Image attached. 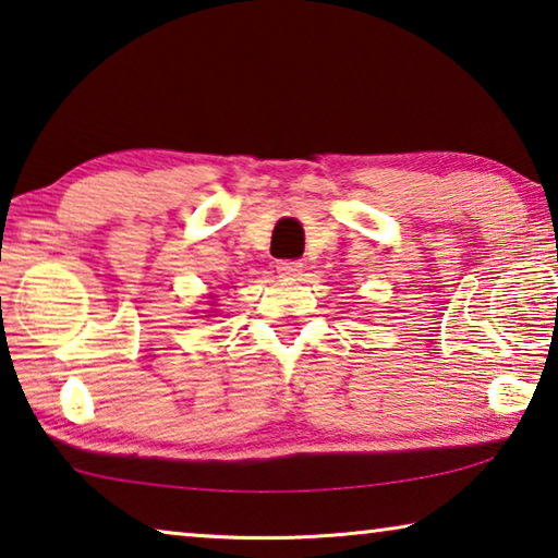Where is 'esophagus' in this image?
<instances>
[{
  "mask_svg": "<svg viewBox=\"0 0 558 558\" xmlns=\"http://www.w3.org/2000/svg\"><path fill=\"white\" fill-rule=\"evenodd\" d=\"M278 272H280V278H288V280H298L300 278V272H303V263H298V260H280L278 265Z\"/></svg>",
  "mask_w": 558,
  "mask_h": 558,
  "instance_id": "1",
  "label": "esophagus"
}]
</instances>
